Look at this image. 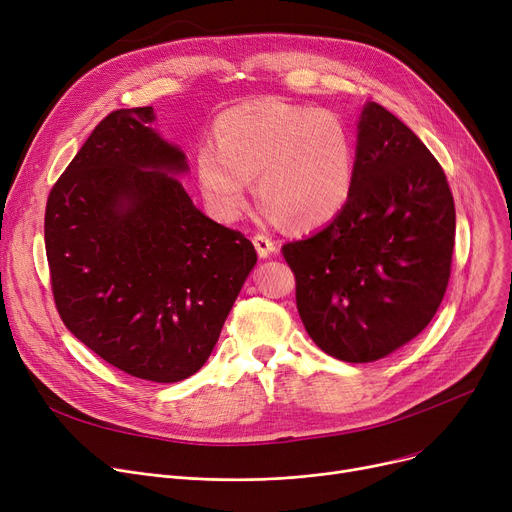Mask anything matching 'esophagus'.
Listing matches in <instances>:
<instances>
[{
  "label": "esophagus",
  "instance_id": "1",
  "mask_svg": "<svg viewBox=\"0 0 512 512\" xmlns=\"http://www.w3.org/2000/svg\"><path fill=\"white\" fill-rule=\"evenodd\" d=\"M253 245H255L259 257H270L272 253H276V240L270 234H263V232L255 234Z\"/></svg>",
  "mask_w": 512,
  "mask_h": 512
}]
</instances>
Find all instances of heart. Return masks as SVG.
Listing matches in <instances>:
<instances>
[{
	"mask_svg": "<svg viewBox=\"0 0 512 512\" xmlns=\"http://www.w3.org/2000/svg\"><path fill=\"white\" fill-rule=\"evenodd\" d=\"M201 195L224 222L249 201V178L272 218L294 228L328 224L351 199L357 145L346 122L315 107L259 99L226 110L213 124V145L195 159Z\"/></svg>",
	"mask_w": 512,
	"mask_h": 512,
	"instance_id": "heart-1",
	"label": "heart"
}]
</instances>
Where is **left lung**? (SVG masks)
Masks as SVG:
<instances>
[{"mask_svg": "<svg viewBox=\"0 0 512 512\" xmlns=\"http://www.w3.org/2000/svg\"><path fill=\"white\" fill-rule=\"evenodd\" d=\"M454 228L438 159L386 107L367 103L351 199L324 230L282 247L311 340L346 363L413 340L444 299Z\"/></svg>", "mask_w": 512, "mask_h": 512, "instance_id": "left-lung-1", "label": "left lung"}]
</instances>
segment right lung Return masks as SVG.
<instances>
[{"label": "right lung", "instance_id": "add662e5", "mask_svg": "<svg viewBox=\"0 0 512 512\" xmlns=\"http://www.w3.org/2000/svg\"><path fill=\"white\" fill-rule=\"evenodd\" d=\"M153 118L130 107L95 126L49 191L45 253L64 326L134 378L172 384L211 355L257 253L166 174L188 166Z\"/></svg>", "mask_w": 512, "mask_h": 512}]
</instances>
